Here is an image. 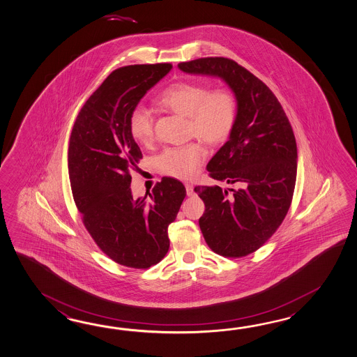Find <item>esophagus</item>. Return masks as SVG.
<instances>
[{
	"label": "esophagus",
	"mask_w": 357,
	"mask_h": 357,
	"mask_svg": "<svg viewBox=\"0 0 357 357\" xmlns=\"http://www.w3.org/2000/svg\"><path fill=\"white\" fill-rule=\"evenodd\" d=\"M185 190H187V195H188V196H192V195L195 193V190H193V184H190V183H185Z\"/></svg>",
	"instance_id": "1"
}]
</instances>
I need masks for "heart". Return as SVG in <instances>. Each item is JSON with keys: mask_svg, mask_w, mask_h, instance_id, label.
<instances>
[{"mask_svg": "<svg viewBox=\"0 0 357 357\" xmlns=\"http://www.w3.org/2000/svg\"><path fill=\"white\" fill-rule=\"evenodd\" d=\"M162 109L188 119L190 135L208 144H218L228 138L237 118L236 97L227 89L208 91L193 82H178L162 91L156 98ZM129 132L137 142L147 144L153 138V118L144 107H135L129 116ZM206 156L199 143L167 149L159 156L162 173L179 179H190Z\"/></svg>", "mask_w": 357, "mask_h": 357, "instance_id": "1", "label": "heart"}]
</instances>
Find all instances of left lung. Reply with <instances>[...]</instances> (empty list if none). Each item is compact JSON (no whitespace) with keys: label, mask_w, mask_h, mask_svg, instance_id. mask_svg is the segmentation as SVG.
Listing matches in <instances>:
<instances>
[{"label":"left lung","mask_w":357,"mask_h":357,"mask_svg":"<svg viewBox=\"0 0 357 357\" xmlns=\"http://www.w3.org/2000/svg\"><path fill=\"white\" fill-rule=\"evenodd\" d=\"M178 68L187 74L220 78L234 93V127L206 169L215 181L239 188L196 187L205 204L198 224L216 254H252L275 233L292 202L297 144L291 123L269 87L230 59L204 57Z\"/></svg>","instance_id":"8db88e82"}]
</instances>
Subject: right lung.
<instances>
[{
    "mask_svg": "<svg viewBox=\"0 0 357 357\" xmlns=\"http://www.w3.org/2000/svg\"><path fill=\"white\" fill-rule=\"evenodd\" d=\"M170 63L130 65L111 73L79 111L73 127L68 167L73 197L97 246L111 260L135 269L161 261L167 227L185 197L178 179L164 176L150 197H133L130 167L142 152L129 132V116Z\"/></svg>",
    "mask_w": 357,
    "mask_h": 357,
    "instance_id": "add662e5",
    "label": "right lung"
}]
</instances>
